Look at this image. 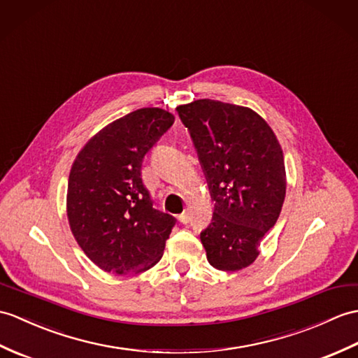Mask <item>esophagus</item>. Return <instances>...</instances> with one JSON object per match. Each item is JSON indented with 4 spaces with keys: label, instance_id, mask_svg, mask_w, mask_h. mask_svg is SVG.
I'll list each match as a JSON object with an SVG mask.
<instances>
[{
    "label": "esophagus",
    "instance_id": "esophagus-1",
    "mask_svg": "<svg viewBox=\"0 0 358 358\" xmlns=\"http://www.w3.org/2000/svg\"><path fill=\"white\" fill-rule=\"evenodd\" d=\"M178 220H180V222H181V224H187V222L190 221V215H189V212H187V210L182 212V213L180 215V217H178Z\"/></svg>",
    "mask_w": 358,
    "mask_h": 358
}]
</instances>
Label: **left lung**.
Returning <instances> with one entry per match:
<instances>
[{"instance_id": "obj_1", "label": "left lung", "mask_w": 358, "mask_h": 358, "mask_svg": "<svg viewBox=\"0 0 358 358\" xmlns=\"http://www.w3.org/2000/svg\"><path fill=\"white\" fill-rule=\"evenodd\" d=\"M190 132L215 201L201 231L207 261L222 271L253 264L264 235L276 224L287 177L279 141L250 108L199 99L177 106Z\"/></svg>"}]
</instances>
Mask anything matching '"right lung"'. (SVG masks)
Returning <instances> with one entry per match:
<instances>
[{
	"label": "right lung",
	"instance_id": "1",
	"mask_svg": "<svg viewBox=\"0 0 358 358\" xmlns=\"http://www.w3.org/2000/svg\"><path fill=\"white\" fill-rule=\"evenodd\" d=\"M173 120L162 108H140L91 137L71 166L70 229L103 271L141 273L162 259L177 220L154 209L141 181V163Z\"/></svg>",
	"mask_w": 358,
	"mask_h": 358
}]
</instances>
